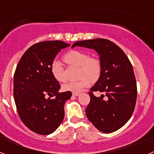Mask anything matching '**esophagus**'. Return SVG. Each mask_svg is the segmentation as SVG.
<instances>
[{
  "instance_id": "obj_1",
  "label": "esophagus",
  "mask_w": 154,
  "mask_h": 154,
  "mask_svg": "<svg viewBox=\"0 0 154 154\" xmlns=\"http://www.w3.org/2000/svg\"><path fill=\"white\" fill-rule=\"evenodd\" d=\"M79 95V92H73L72 96H78Z\"/></svg>"
}]
</instances>
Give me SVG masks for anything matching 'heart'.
Segmentation results:
<instances>
[{"mask_svg": "<svg viewBox=\"0 0 154 154\" xmlns=\"http://www.w3.org/2000/svg\"><path fill=\"white\" fill-rule=\"evenodd\" d=\"M64 59L69 65L79 67L78 81L69 82L63 85L65 91L79 92L89 85L92 81H96L101 75L102 64L99 58L90 57L87 51L82 50H71L64 56ZM51 71L54 78L58 82H65V76L62 64L54 61L51 64Z\"/></svg>", "mask_w": 154, "mask_h": 154, "instance_id": "b5f03b06", "label": "heart"}]
</instances>
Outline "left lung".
Instances as JSON below:
<instances>
[{"mask_svg":"<svg viewBox=\"0 0 154 154\" xmlns=\"http://www.w3.org/2000/svg\"><path fill=\"white\" fill-rule=\"evenodd\" d=\"M75 46L96 50L102 64L99 80L89 92L87 118L103 133L116 131L130 119L137 102V82L131 62L119 46L107 39L79 41L72 48ZM94 91L101 96L96 97Z\"/></svg>","mask_w":154,"mask_h":154,"instance_id":"8db88e82","label":"left lung"}]
</instances>
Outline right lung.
Masks as SVG:
<instances>
[{
  "label": "right lung",
  "mask_w": 154,
  "mask_h": 154,
  "mask_svg": "<svg viewBox=\"0 0 154 154\" xmlns=\"http://www.w3.org/2000/svg\"><path fill=\"white\" fill-rule=\"evenodd\" d=\"M62 41H46L28 48L19 61L14 75V98L21 121L31 131L48 135L56 130L65 116L64 106L72 92H59L60 84L51 66L62 48ZM54 97L47 99L46 96Z\"/></svg>",
  "instance_id": "right-lung-1"
}]
</instances>
